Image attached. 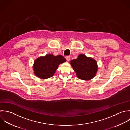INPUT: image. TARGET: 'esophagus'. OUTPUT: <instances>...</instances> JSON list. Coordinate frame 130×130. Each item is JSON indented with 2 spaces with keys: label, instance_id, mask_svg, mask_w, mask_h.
Returning <instances> with one entry per match:
<instances>
[{
  "label": "esophagus",
  "instance_id": "34e87169",
  "mask_svg": "<svg viewBox=\"0 0 130 130\" xmlns=\"http://www.w3.org/2000/svg\"><path fill=\"white\" fill-rule=\"evenodd\" d=\"M65 58H66V60H67V61H69L70 60V57L69 56H66V57H65Z\"/></svg>",
  "mask_w": 130,
  "mask_h": 130
}]
</instances>
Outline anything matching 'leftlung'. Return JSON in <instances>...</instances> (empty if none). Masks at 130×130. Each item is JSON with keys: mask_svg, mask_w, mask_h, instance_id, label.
<instances>
[{"mask_svg": "<svg viewBox=\"0 0 130 130\" xmlns=\"http://www.w3.org/2000/svg\"><path fill=\"white\" fill-rule=\"evenodd\" d=\"M77 77L84 80H90L94 78L98 71L96 61L84 54H80L76 59L70 62Z\"/></svg>", "mask_w": 130, "mask_h": 130, "instance_id": "8db88e82", "label": "left lung"}]
</instances>
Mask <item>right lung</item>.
I'll return each mask as SVG.
<instances>
[{"label": "right lung", "mask_w": 130, "mask_h": 130, "mask_svg": "<svg viewBox=\"0 0 130 130\" xmlns=\"http://www.w3.org/2000/svg\"><path fill=\"white\" fill-rule=\"evenodd\" d=\"M66 61L62 55L55 56L52 54H47L44 57L41 56L34 62V73L39 78H48L54 75L59 65Z\"/></svg>", "instance_id": "right-lung-1"}]
</instances>
